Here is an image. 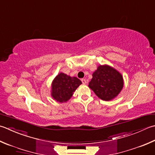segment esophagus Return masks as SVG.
I'll return each instance as SVG.
<instances>
[{
	"instance_id": "1",
	"label": "esophagus",
	"mask_w": 155,
	"mask_h": 155,
	"mask_svg": "<svg viewBox=\"0 0 155 155\" xmlns=\"http://www.w3.org/2000/svg\"><path fill=\"white\" fill-rule=\"evenodd\" d=\"M81 81H82V83H83V84H87V80L85 79V78H82Z\"/></svg>"
}]
</instances>
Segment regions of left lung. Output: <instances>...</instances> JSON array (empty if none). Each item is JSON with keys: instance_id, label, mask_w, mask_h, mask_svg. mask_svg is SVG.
Here are the masks:
<instances>
[{"instance_id": "obj_1", "label": "left lung", "mask_w": 155, "mask_h": 155, "mask_svg": "<svg viewBox=\"0 0 155 155\" xmlns=\"http://www.w3.org/2000/svg\"><path fill=\"white\" fill-rule=\"evenodd\" d=\"M92 76L89 87L104 101L116 98L124 87L123 76L110 65H99Z\"/></svg>"}]
</instances>
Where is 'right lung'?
Instances as JSON below:
<instances>
[{"mask_svg":"<svg viewBox=\"0 0 155 155\" xmlns=\"http://www.w3.org/2000/svg\"><path fill=\"white\" fill-rule=\"evenodd\" d=\"M82 84L78 78L60 72L54 78L51 86V96L59 103H66L72 97L76 89Z\"/></svg>","mask_w":155,"mask_h":155,"instance_id":"right-lung-1","label":"right lung"}]
</instances>
